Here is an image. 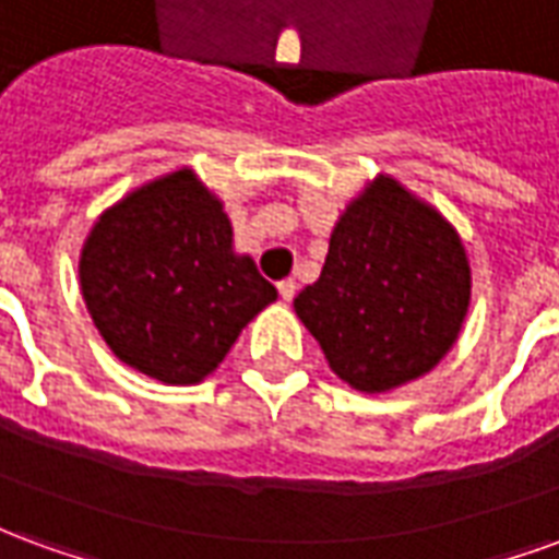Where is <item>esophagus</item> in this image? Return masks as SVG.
I'll list each match as a JSON object with an SVG mask.
<instances>
[{"instance_id":"obj_1","label":"esophagus","mask_w":559,"mask_h":559,"mask_svg":"<svg viewBox=\"0 0 559 559\" xmlns=\"http://www.w3.org/2000/svg\"><path fill=\"white\" fill-rule=\"evenodd\" d=\"M278 293H281V299H284V302H290L293 296H296V281H293V278L278 281Z\"/></svg>"}]
</instances>
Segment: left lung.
<instances>
[{
    "instance_id": "8db88e82",
    "label": "left lung",
    "mask_w": 559,
    "mask_h": 559,
    "mask_svg": "<svg viewBox=\"0 0 559 559\" xmlns=\"http://www.w3.org/2000/svg\"><path fill=\"white\" fill-rule=\"evenodd\" d=\"M469 290L467 248L443 212L377 173L338 215L323 272L293 308L335 377L380 395L455 347Z\"/></svg>"
}]
</instances>
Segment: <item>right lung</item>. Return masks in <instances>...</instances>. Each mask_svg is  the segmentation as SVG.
Listing matches in <instances>:
<instances>
[{
  "instance_id": "right-lung-1",
  "label": "right lung",
  "mask_w": 559,
  "mask_h": 559,
  "mask_svg": "<svg viewBox=\"0 0 559 559\" xmlns=\"http://www.w3.org/2000/svg\"><path fill=\"white\" fill-rule=\"evenodd\" d=\"M80 293L119 362L167 386L203 383L278 299L233 245L221 197L191 167L128 191L80 248Z\"/></svg>"
}]
</instances>
